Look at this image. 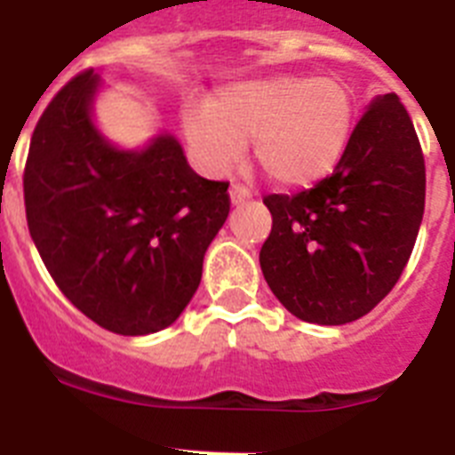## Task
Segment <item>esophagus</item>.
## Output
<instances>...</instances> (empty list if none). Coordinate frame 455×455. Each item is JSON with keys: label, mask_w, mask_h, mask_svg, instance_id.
Returning a JSON list of instances; mask_svg holds the SVG:
<instances>
[{"label": "esophagus", "mask_w": 455, "mask_h": 455, "mask_svg": "<svg viewBox=\"0 0 455 455\" xmlns=\"http://www.w3.org/2000/svg\"><path fill=\"white\" fill-rule=\"evenodd\" d=\"M228 196H231V204L240 205V204H245V201H250L251 192L243 185H231V189H228Z\"/></svg>", "instance_id": "obj_1"}]
</instances>
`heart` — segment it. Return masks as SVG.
<instances>
[{
	"label": "heart",
	"mask_w": 455,
	"mask_h": 455,
	"mask_svg": "<svg viewBox=\"0 0 455 455\" xmlns=\"http://www.w3.org/2000/svg\"><path fill=\"white\" fill-rule=\"evenodd\" d=\"M356 122V101L339 78L275 74L221 87L208 106L187 110L185 136L210 175H228L247 140L270 180L310 187L335 171Z\"/></svg>",
	"instance_id": "b5f03b06"
}]
</instances>
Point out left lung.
Returning a JSON list of instances; mask_svg holds the SVG:
<instances>
[{
	"mask_svg": "<svg viewBox=\"0 0 455 455\" xmlns=\"http://www.w3.org/2000/svg\"><path fill=\"white\" fill-rule=\"evenodd\" d=\"M263 204L273 228L259 263L286 310L322 326L368 315L400 280L426 205L421 145L398 94L370 101L333 175Z\"/></svg>",
	"mask_w": 455,
	"mask_h": 455,
	"instance_id": "1",
	"label": "left lung"
}]
</instances>
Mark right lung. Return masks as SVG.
Listing matches in <instances>:
<instances>
[{
    "mask_svg": "<svg viewBox=\"0 0 455 455\" xmlns=\"http://www.w3.org/2000/svg\"><path fill=\"white\" fill-rule=\"evenodd\" d=\"M94 71L57 92L32 133L27 227L55 284L92 322L156 333L201 284L204 257L228 217V185L187 164L173 133L120 148L94 122Z\"/></svg>",
    "mask_w": 455,
    "mask_h": 455,
    "instance_id": "right-lung-1",
    "label": "right lung"
}]
</instances>
